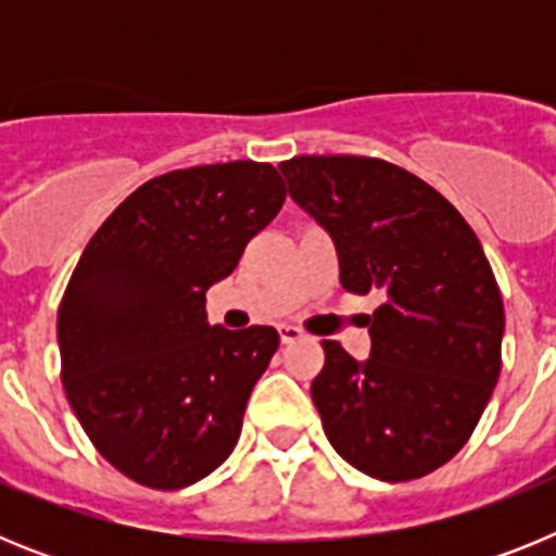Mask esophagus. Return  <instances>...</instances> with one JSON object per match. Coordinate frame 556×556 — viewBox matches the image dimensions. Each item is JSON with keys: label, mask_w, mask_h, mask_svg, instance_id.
I'll return each mask as SVG.
<instances>
[{"label": "esophagus", "mask_w": 556, "mask_h": 556, "mask_svg": "<svg viewBox=\"0 0 556 556\" xmlns=\"http://www.w3.org/2000/svg\"><path fill=\"white\" fill-rule=\"evenodd\" d=\"M278 333H281V342L283 345H292V342H298V339H303V331L298 326H278Z\"/></svg>", "instance_id": "1"}]
</instances>
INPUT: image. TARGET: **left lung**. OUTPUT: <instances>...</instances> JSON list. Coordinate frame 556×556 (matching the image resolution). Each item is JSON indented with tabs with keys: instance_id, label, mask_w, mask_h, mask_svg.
<instances>
[{
	"instance_id": "left-lung-1",
	"label": "left lung",
	"mask_w": 556,
	"mask_h": 556,
	"mask_svg": "<svg viewBox=\"0 0 556 556\" xmlns=\"http://www.w3.org/2000/svg\"><path fill=\"white\" fill-rule=\"evenodd\" d=\"M289 194L331 233L339 283L381 292L356 362L323 339L312 381L339 456L381 481L443 468L470 440L501 372L504 301L473 228L412 172L367 155H294Z\"/></svg>"
}]
</instances>
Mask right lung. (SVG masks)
Wrapping results in <instances>:
<instances>
[{
  "instance_id": "1",
  "label": "right lung",
  "mask_w": 556,
  "mask_h": 556,
  "mask_svg": "<svg viewBox=\"0 0 556 556\" xmlns=\"http://www.w3.org/2000/svg\"><path fill=\"white\" fill-rule=\"evenodd\" d=\"M287 200L273 164L228 161L147 180L83 250L58 308L61 378L122 476L189 488L233 451L278 331L205 323V292Z\"/></svg>"
}]
</instances>
